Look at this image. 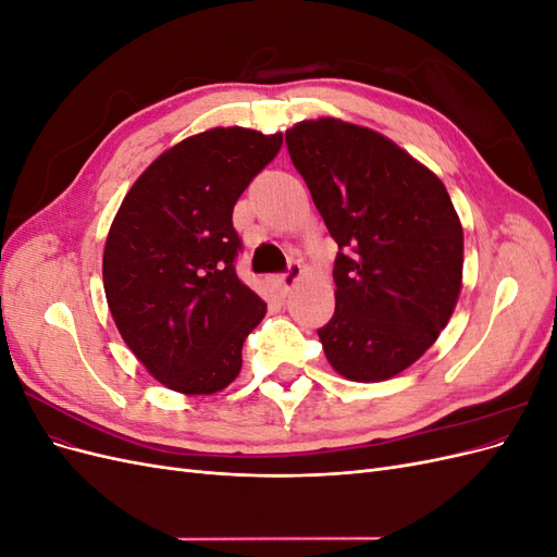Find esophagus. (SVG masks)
Masks as SVG:
<instances>
[{"label":"esophagus","instance_id":"esophagus-1","mask_svg":"<svg viewBox=\"0 0 557 557\" xmlns=\"http://www.w3.org/2000/svg\"><path fill=\"white\" fill-rule=\"evenodd\" d=\"M299 276H301V264L293 260V262L288 264V269H285V272L281 274V285H283V290L288 293V290L293 288V285L297 283V278H299Z\"/></svg>","mask_w":557,"mask_h":557}]
</instances>
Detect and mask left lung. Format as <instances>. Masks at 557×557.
Masks as SVG:
<instances>
[{
    "label": "left lung",
    "mask_w": 557,
    "mask_h": 557,
    "mask_svg": "<svg viewBox=\"0 0 557 557\" xmlns=\"http://www.w3.org/2000/svg\"><path fill=\"white\" fill-rule=\"evenodd\" d=\"M330 237L336 307L318 330L334 372L376 383L436 342L462 288V225L425 164L383 134L336 117L285 132Z\"/></svg>",
    "instance_id": "left-lung-1"
}]
</instances>
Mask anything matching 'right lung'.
Segmentation results:
<instances>
[{
  "mask_svg": "<svg viewBox=\"0 0 557 557\" xmlns=\"http://www.w3.org/2000/svg\"><path fill=\"white\" fill-rule=\"evenodd\" d=\"M283 134L213 127L172 146L132 185L104 246V293L115 327L162 385L223 391L242 346L267 313L239 281L232 211L272 162Z\"/></svg>",
  "mask_w": 557,
  "mask_h": 557,
  "instance_id": "1",
  "label": "right lung"
}]
</instances>
